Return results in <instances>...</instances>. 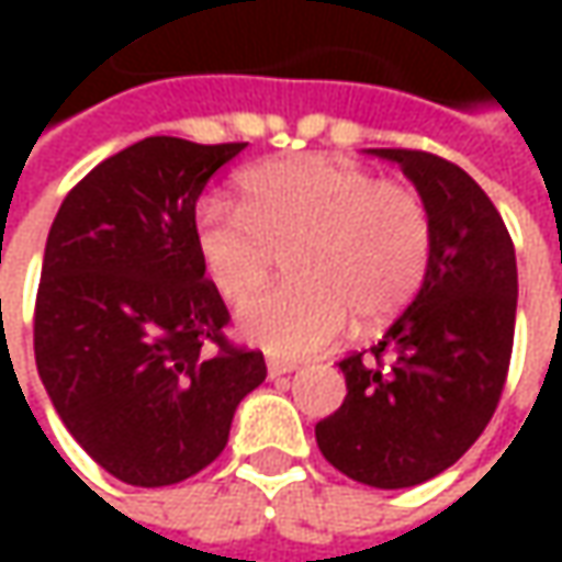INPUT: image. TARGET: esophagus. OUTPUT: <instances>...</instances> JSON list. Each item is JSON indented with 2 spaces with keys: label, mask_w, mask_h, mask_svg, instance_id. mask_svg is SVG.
<instances>
[{
  "label": "esophagus",
  "mask_w": 562,
  "mask_h": 562,
  "mask_svg": "<svg viewBox=\"0 0 562 562\" xmlns=\"http://www.w3.org/2000/svg\"><path fill=\"white\" fill-rule=\"evenodd\" d=\"M293 369H296V362L291 359H269V378H281V375H291Z\"/></svg>",
  "instance_id": "1"
}]
</instances>
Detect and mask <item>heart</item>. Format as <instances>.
I'll return each instance as SVG.
<instances>
[{"label":"heart","mask_w":562,"mask_h":562,"mask_svg":"<svg viewBox=\"0 0 562 562\" xmlns=\"http://www.w3.org/2000/svg\"><path fill=\"white\" fill-rule=\"evenodd\" d=\"M205 278L227 303L269 281L288 249V284L252 296L240 331L281 357H303L344 335L350 318L397 315L431 262V215L413 187L362 165L293 156L249 168L240 209L209 200L193 218Z\"/></svg>","instance_id":"obj_1"}]
</instances>
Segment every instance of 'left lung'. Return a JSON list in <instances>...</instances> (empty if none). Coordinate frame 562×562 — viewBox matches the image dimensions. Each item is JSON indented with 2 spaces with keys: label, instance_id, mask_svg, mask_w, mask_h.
Masks as SVG:
<instances>
[{
  "label": "left lung",
  "instance_id": "8db88e82",
  "mask_svg": "<svg viewBox=\"0 0 562 562\" xmlns=\"http://www.w3.org/2000/svg\"><path fill=\"white\" fill-rule=\"evenodd\" d=\"M397 162L431 215L416 300L366 353L340 359L347 397L315 441L347 479L413 487L457 463L494 416L516 331V249L501 212L460 165L422 149Z\"/></svg>",
  "mask_w": 562,
  "mask_h": 562
}]
</instances>
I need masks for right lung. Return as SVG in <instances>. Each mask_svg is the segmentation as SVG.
Returning a JSON list of instances; mask_svg holds the SVG:
<instances>
[{
    "label": "right lung",
    "mask_w": 562,
    "mask_h": 562,
    "mask_svg": "<svg viewBox=\"0 0 562 562\" xmlns=\"http://www.w3.org/2000/svg\"><path fill=\"white\" fill-rule=\"evenodd\" d=\"M244 146L146 137L99 162L49 227L36 372L75 441L127 485L205 469L266 381L262 353L227 340L225 300L193 247L196 200Z\"/></svg>",
    "instance_id": "add662e5"
}]
</instances>
